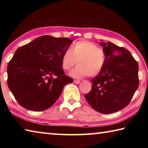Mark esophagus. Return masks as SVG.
<instances>
[{"label":"esophagus","instance_id":"34e87169","mask_svg":"<svg viewBox=\"0 0 148 148\" xmlns=\"http://www.w3.org/2000/svg\"><path fill=\"white\" fill-rule=\"evenodd\" d=\"M74 82L76 84H79L80 83V82L79 81V80H77V79H75V80H74Z\"/></svg>","mask_w":148,"mask_h":148}]
</instances>
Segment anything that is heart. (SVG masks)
I'll use <instances>...</instances> for the list:
<instances>
[{"instance_id": "1", "label": "heart", "mask_w": 148, "mask_h": 148, "mask_svg": "<svg viewBox=\"0 0 148 148\" xmlns=\"http://www.w3.org/2000/svg\"><path fill=\"white\" fill-rule=\"evenodd\" d=\"M61 66L69 71L75 64H78L71 72L77 78L96 76L101 73L106 62V53L102 47L91 41L80 40L74 43L71 50L66 49L61 56Z\"/></svg>"}]
</instances>
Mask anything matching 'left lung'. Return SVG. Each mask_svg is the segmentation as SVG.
Segmentation results:
<instances>
[{"label":"left lung","instance_id":"left-lung-1","mask_svg":"<svg viewBox=\"0 0 148 148\" xmlns=\"http://www.w3.org/2000/svg\"><path fill=\"white\" fill-rule=\"evenodd\" d=\"M106 62L92 78V89L85 98L92 108L102 114L123 109L138 87V64L129 51L112 42H101Z\"/></svg>","mask_w":148,"mask_h":148}]
</instances>
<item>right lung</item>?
<instances>
[{
    "instance_id": "add662e5",
    "label": "right lung",
    "mask_w": 148,
    "mask_h": 148,
    "mask_svg": "<svg viewBox=\"0 0 148 148\" xmlns=\"http://www.w3.org/2000/svg\"><path fill=\"white\" fill-rule=\"evenodd\" d=\"M72 41L40 36L19 47L7 68L8 86L22 107L42 111L57 101L65 85L73 79L61 68V56Z\"/></svg>"
}]
</instances>
